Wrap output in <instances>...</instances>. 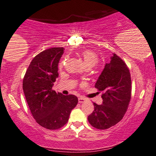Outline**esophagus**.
Listing matches in <instances>:
<instances>
[{
    "instance_id": "1",
    "label": "esophagus",
    "mask_w": 156,
    "mask_h": 156,
    "mask_svg": "<svg viewBox=\"0 0 156 156\" xmlns=\"http://www.w3.org/2000/svg\"><path fill=\"white\" fill-rule=\"evenodd\" d=\"M85 101H86V98H84L83 97H79V98H78V103H83Z\"/></svg>"
}]
</instances>
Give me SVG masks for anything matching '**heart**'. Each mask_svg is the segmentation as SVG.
I'll list each match as a JSON object with an SVG mask.
<instances>
[{
	"label": "heart",
	"instance_id": "b5f03b06",
	"mask_svg": "<svg viewBox=\"0 0 156 156\" xmlns=\"http://www.w3.org/2000/svg\"><path fill=\"white\" fill-rule=\"evenodd\" d=\"M80 55L83 59L84 63L86 67L93 68L98 63V55L95 51H91V50H85L81 52ZM62 65H63V63L60 64V67H61Z\"/></svg>",
	"mask_w": 156,
	"mask_h": 156
}]
</instances>
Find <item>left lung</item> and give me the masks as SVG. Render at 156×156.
Instances as JSON below:
<instances>
[{
    "mask_svg": "<svg viewBox=\"0 0 156 156\" xmlns=\"http://www.w3.org/2000/svg\"><path fill=\"white\" fill-rule=\"evenodd\" d=\"M95 88L103 93V103H93L94 111L88 115V122L97 129H108L122 120L131 98V78L125 61L113 54Z\"/></svg>",
    "mask_w": 156,
    "mask_h": 156,
    "instance_id": "obj_1",
    "label": "left lung"
}]
</instances>
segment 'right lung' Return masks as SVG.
<instances>
[{
	"label": "right lung",
	"mask_w": 156,
	"mask_h": 156,
	"mask_svg": "<svg viewBox=\"0 0 156 156\" xmlns=\"http://www.w3.org/2000/svg\"><path fill=\"white\" fill-rule=\"evenodd\" d=\"M63 49L51 48L38 53L30 62L23 80V90L33 117L49 130L58 129L67 123L78 101L76 95H63L52 89L58 77V66Z\"/></svg>",
	"instance_id": "1"
}]
</instances>
